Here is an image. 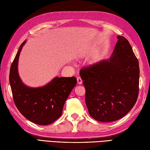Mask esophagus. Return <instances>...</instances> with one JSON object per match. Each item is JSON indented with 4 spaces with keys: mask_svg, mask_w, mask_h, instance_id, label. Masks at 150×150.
<instances>
[{
    "mask_svg": "<svg viewBox=\"0 0 150 150\" xmlns=\"http://www.w3.org/2000/svg\"><path fill=\"white\" fill-rule=\"evenodd\" d=\"M77 81H78V83L81 85V83H82V80H81L80 77H78L77 78Z\"/></svg>",
    "mask_w": 150,
    "mask_h": 150,
    "instance_id": "obj_1",
    "label": "esophagus"
}]
</instances>
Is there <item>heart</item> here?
Segmentation results:
<instances>
[{
  "instance_id": "1",
  "label": "heart",
  "mask_w": 150,
  "mask_h": 150,
  "mask_svg": "<svg viewBox=\"0 0 150 150\" xmlns=\"http://www.w3.org/2000/svg\"><path fill=\"white\" fill-rule=\"evenodd\" d=\"M89 51H90V48L89 47H86V48H84L82 51H81L80 55L81 56V57H83V56H87L89 53Z\"/></svg>"
}]
</instances>
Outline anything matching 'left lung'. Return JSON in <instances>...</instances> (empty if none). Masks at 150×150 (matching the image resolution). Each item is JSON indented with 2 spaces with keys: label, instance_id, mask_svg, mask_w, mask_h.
<instances>
[{
  "label": "left lung",
  "instance_id": "left-lung-1",
  "mask_svg": "<svg viewBox=\"0 0 150 150\" xmlns=\"http://www.w3.org/2000/svg\"><path fill=\"white\" fill-rule=\"evenodd\" d=\"M117 38L111 57L80 72L89 114L101 122H112L125 116L138 95V61L129 41L121 36Z\"/></svg>",
  "mask_w": 150,
  "mask_h": 150
}]
</instances>
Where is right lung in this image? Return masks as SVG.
<instances>
[{
  "label": "right lung",
  "mask_w": 150,
  "mask_h": 150,
  "mask_svg": "<svg viewBox=\"0 0 150 150\" xmlns=\"http://www.w3.org/2000/svg\"><path fill=\"white\" fill-rule=\"evenodd\" d=\"M25 40L19 47L10 70L9 80L17 108L31 122L47 125L62 115L65 101L76 86L77 80L72 77L56 76L48 83L38 87H30L21 80L18 72V61Z\"/></svg>",
  "instance_id": "right-lung-1"
}]
</instances>
